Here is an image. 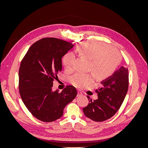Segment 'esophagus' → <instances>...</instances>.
I'll use <instances>...</instances> for the list:
<instances>
[{
  "mask_svg": "<svg viewBox=\"0 0 148 148\" xmlns=\"http://www.w3.org/2000/svg\"><path fill=\"white\" fill-rule=\"evenodd\" d=\"M83 95V92L82 91L80 90H78V96H82Z\"/></svg>",
  "mask_w": 148,
  "mask_h": 148,
  "instance_id": "esophagus-1",
  "label": "esophagus"
}]
</instances>
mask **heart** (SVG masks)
Wrapping results in <instances>:
<instances>
[{"label": "heart", "mask_w": 148, "mask_h": 148, "mask_svg": "<svg viewBox=\"0 0 148 148\" xmlns=\"http://www.w3.org/2000/svg\"><path fill=\"white\" fill-rule=\"evenodd\" d=\"M82 56L90 59L89 70L96 75L97 79L107 78L112 74L120 62V53L115 48L98 41H90L80 44L77 47ZM76 57L73 52H68L64 56L63 64L66 71L75 69ZM95 80L92 73H77L70 78V82L76 87L84 88Z\"/></svg>", "instance_id": "obj_1"}]
</instances>
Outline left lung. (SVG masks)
<instances>
[{"label": "left lung", "mask_w": 148, "mask_h": 148, "mask_svg": "<svg viewBox=\"0 0 148 148\" xmlns=\"http://www.w3.org/2000/svg\"><path fill=\"white\" fill-rule=\"evenodd\" d=\"M101 83V87L96 90L98 99H91L83 109L85 116L95 122L111 118L122 106L128 88V69L121 66Z\"/></svg>", "instance_id": "left-lung-1"}]
</instances>
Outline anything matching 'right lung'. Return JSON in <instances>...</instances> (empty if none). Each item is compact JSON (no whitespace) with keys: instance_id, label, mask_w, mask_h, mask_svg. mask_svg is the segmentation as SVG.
<instances>
[{"instance_id":"right-lung-1","label":"right lung","mask_w":148,"mask_h":148,"mask_svg":"<svg viewBox=\"0 0 148 148\" xmlns=\"http://www.w3.org/2000/svg\"><path fill=\"white\" fill-rule=\"evenodd\" d=\"M73 44L54 38L34 42L22 60L19 69V92L31 114L44 122L60 119L65 107L77 95L73 86L61 92L52 91L53 81L62 70V58Z\"/></svg>"}]
</instances>
